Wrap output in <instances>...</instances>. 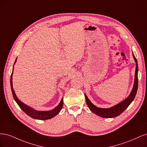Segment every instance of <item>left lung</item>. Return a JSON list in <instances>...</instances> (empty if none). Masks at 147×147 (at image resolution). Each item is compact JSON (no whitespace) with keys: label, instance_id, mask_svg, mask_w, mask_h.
Segmentation results:
<instances>
[{"label":"left lung","instance_id":"left-lung-1","mask_svg":"<svg viewBox=\"0 0 147 147\" xmlns=\"http://www.w3.org/2000/svg\"><path fill=\"white\" fill-rule=\"evenodd\" d=\"M132 56L136 62V71H135V78H134V85H133L132 90L130 93V94L129 95V96L127 97V98H126L122 102H119V104L112 107L107 108V109H103V108L97 107L92 104V102L88 98L86 94H84L86 104L89 109H90L91 112L97 115V116H99L102 118H109L116 117L118 116V115H119L120 114H121L128 107V106L131 104V102L134 100L137 93V88H138V64H137V61L133 53H132Z\"/></svg>","mask_w":147,"mask_h":147}]
</instances>
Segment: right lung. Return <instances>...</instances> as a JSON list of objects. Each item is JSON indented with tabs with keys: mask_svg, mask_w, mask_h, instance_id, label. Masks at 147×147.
Returning <instances> with one entry per match:
<instances>
[{
	"mask_svg": "<svg viewBox=\"0 0 147 147\" xmlns=\"http://www.w3.org/2000/svg\"><path fill=\"white\" fill-rule=\"evenodd\" d=\"M17 58L16 59L14 65L15 64L16 62ZM13 69H14V66L13 67V71L11 75V78H10V86H11V92H12V94L13 96V98H14L15 100L16 101L18 105H19L21 109L24 112H25L26 114L31 118L36 119H40V120H46L48 119H51L55 117L56 115L58 114L60 111L62 109V107L63 106V98H62L60 103L58 104L57 107L55 109H53L51 110H48V111H38L34 109L33 108L30 107L24 104L23 102H22L18 98L15 92L14 91V90H13V82H12V76H13Z\"/></svg>",
	"mask_w": 147,
	"mask_h": 147,
	"instance_id": "1",
	"label": "right lung"
}]
</instances>
